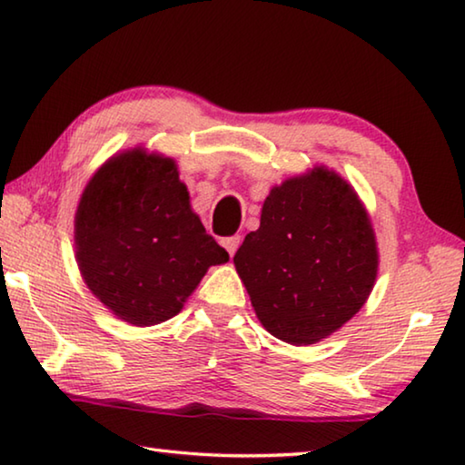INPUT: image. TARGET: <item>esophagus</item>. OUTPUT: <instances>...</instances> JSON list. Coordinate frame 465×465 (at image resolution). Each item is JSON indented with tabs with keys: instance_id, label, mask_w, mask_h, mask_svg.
Masks as SVG:
<instances>
[{
	"instance_id": "1",
	"label": "esophagus",
	"mask_w": 465,
	"mask_h": 465,
	"mask_svg": "<svg viewBox=\"0 0 465 465\" xmlns=\"http://www.w3.org/2000/svg\"><path fill=\"white\" fill-rule=\"evenodd\" d=\"M223 245H224V249L228 251V255H234L237 253V249H239V245H241V237L239 234H232V237H226V239H223Z\"/></svg>"
}]
</instances>
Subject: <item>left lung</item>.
<instances>
[{"label": "left lung", "mask_w": 465, "mask_h": 465, "mask_svg": "<svg viewBox=\"0 0 465 465\" xmlns=\"http://www.w3.org/2000/svg\"><path fill=\"white\" fill-rule=\"evenodd\" d=\"M234 265L263 327L292 345L329 337L360 312L378 273L370 216L329 169L273 187Z\"/></svg>", "instance_id": "left-lung-1"}]
</instances>
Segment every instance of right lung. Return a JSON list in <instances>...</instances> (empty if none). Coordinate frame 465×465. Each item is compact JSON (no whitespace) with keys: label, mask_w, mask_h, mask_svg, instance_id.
Masks as SVG:
<instances>
[{"label":"right lung","mask_w":465,"mask_h":465,"mask_svg":"<svg viewBox=\"0 0 465 465\" xmlns=\"http://www.w3.org/2000/svg\"><path fill=\"white\" fill-rule=\"evenodd\" d=\"M75 242L87 288L136 327L169 321L208 267L228 262L192 212L175 163L138 149L110 159L87 183Z\"/></svg>","instance_id":"1"}]
</instances>
